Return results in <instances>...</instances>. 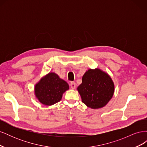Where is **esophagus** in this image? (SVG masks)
I'll return each mask as SVG.
<instances>
[{
	"mask_svg": "<svg viewBox=\"0 0 147 147\" xmlns=\"http://www.w3.org/2000/svg\"><path fill=\"white\" fill-rule=\"evenodd\" d=\"M70 86L72 89H75V87H76V84H75V83L74 82H72L70 84Z\"/></svg>",
	"mask_w": 147,
	"mask_h": 147,
	"instance_id": "34e87169",
	"label": "esophagus"
}]
</instances>
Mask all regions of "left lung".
I'll use <instances>...</instances> for the list:
<instances>
[{
	"label": "left lung",
	"mask_w": 147,
	"mask_h": 147,
	"mask_svg": "<svg viewBox=\"0 0 147 147\" xmlns=\"http://www.w3.org/2000/svg\"><path fill=\"white\" fill-rule=\"evenodd\" d=\"M114 89L112 78L99 69L86 71L82 77V83L77 88L82 102L93 109L106 105L112 99Z\"/></svg>",
	"instance_id": "8db88e82"
}]
</instances>
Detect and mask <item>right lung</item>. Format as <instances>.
<instances>
[{"label":"right lung","mask_w":147,"mask_h":147,"mask_svg":"<svg viewBox=\"0 0 147 147\" xmlns=\"http://www.w3.org/2000/svg\"><path fill=\"white\" fill-rule=\"evenodd\" d=\"M69 84L55 73H49L35 86V94L42 104L51 105L61 100L63 93L68 90Z\"/></svg>","instance_id":"obj_1"}]
</instances>
